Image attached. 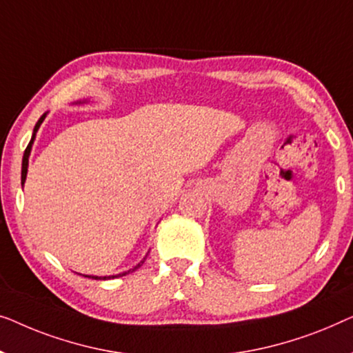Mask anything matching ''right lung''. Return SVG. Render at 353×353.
<instances>
[{
	"label": "right lung",
	"instance_id": "right-lung-1",
	"mask_svg": "<svg viewBox=\"0 0 353 353\" xmlns=\"http://www.w3.org/2000/svg\"><path fill=\"white\" fill-rule=\"evenodd\" d=\"M44 117H46V113H44V115H43V117L39 118V120H38L37 125H34V129H33V136H32V141H30V143H28L27 148H26V152H23V160H22V185H23V182H26V177H27L28 155H30V150H32V143H33V141H34V134H37V131H38L39 125H41V123H43ZM143 261H145V259H143ZM143 261L141 262V264H143ZM141 264H137L136 267H134V269L128 270V272H125V274H120V275H112V276H91V275H84V276H88V278H94V280H105V278H117V276H121V275H128L129 272H134V270H136V269H139V267H141Z\"/></svg>",
	"mask_w": 353,
	"mask_h": 353
}]
</instances>
